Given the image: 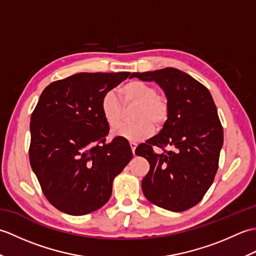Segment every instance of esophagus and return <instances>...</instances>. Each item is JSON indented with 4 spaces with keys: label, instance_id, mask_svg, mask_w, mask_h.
<instances>
[{
    "label": "esophagus",
    "instance_id": "1",
    "mask_svg": "<svg viewBox=\"0 0 256 256\" xmlns=\"http://www.w3.org/2000/svg\"><path fill=\"white\" fill-rule=\"evenodd\" d=\"M130 146H131V150H132V152H133V154H134V152H135V148H136V146H138V144L135 143V142H130Z\"/></svg>",
    "mask_w": 256,
    "mask_h": 256
}]
</instances>
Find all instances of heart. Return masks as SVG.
I'll list each match as a JSON object with an SVG mask.
<instances>
[{"label": "heart", "mask_w": 256, "mask_h": 256, "mask_svg": "<svg viewBox=\"0 0 256 256\" xmlns=\"http://www.w3.org/2000/svg\"><path fill=\"white\" fill-rule=\"evenodd\" d=\"M120 96L124 104L135 103L133 123L124 124L114 131V136L140 142L148 138L156 128H162L170 116V104L166 98L156 92L153 86L133 80L125 84ZM101 116L110 128H118L122 122V106L113 92H108L100 103Z\"/></svg>", "instance_id": "obj_1"}]
</instances>
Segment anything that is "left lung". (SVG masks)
Returning <instances> with one entry per match:
<instances>
[{
  "label": "left lung",
  "mask_w": 256,
  "mask_h": 256,
  "mask_svg": "<svg viewBox=\"0 0 256 256\" xmlns=\"http://www.w3.org/2000/svg\"><path fill=\"white\" fill-rule=\"evenodd\" d=\"M134 77L155 81L170 104L162 131L135 150L150 164L143 194L160 208L188 210L204 198L218 170L224 128L214 99L204 84L176 68L133 72L130 78ZM153 147L163 152L155 154Z\"/></svg>",
  "instance_id": "obj_1"
}]
</instances>
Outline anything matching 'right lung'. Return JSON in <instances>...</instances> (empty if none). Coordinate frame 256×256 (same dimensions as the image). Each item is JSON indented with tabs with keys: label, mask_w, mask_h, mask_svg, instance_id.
<instances>
[{
	"label": "right lung",
	"mask_w": 256,
	"mask_h": 256,
	"mask_svg": "<svg viewBox=\"0 0 256 256\" xmlns=\"http://www.w3.org/2000/svg\"><path fill=\"white\" fill-rule=\"evenodd\" d=\"M130 72H79L42 92L30 116V162L50 202L67 214L100 209L113 179L133 153L128 140L106 143L110 128L100 111L102 98Z\"/></svg>",
	"instance_id": "add662e5"
}]
</instances>
